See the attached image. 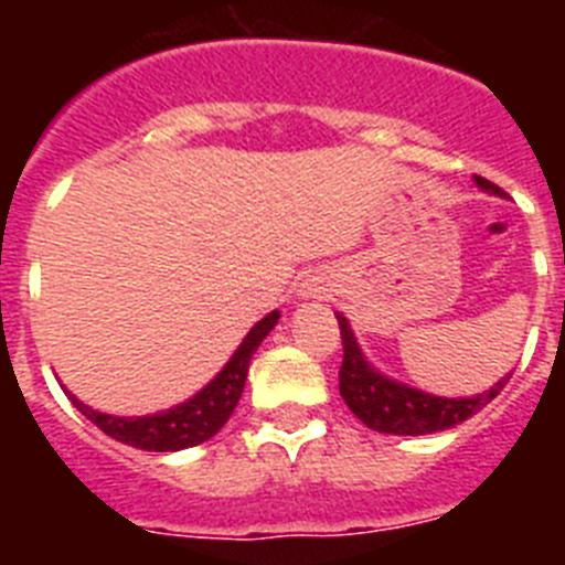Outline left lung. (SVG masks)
<instances>
[{"label": "left lung", "mask_w": 565, "mask_h": 565, "mask_svg": "<svg viewBox=\"0 0 565 565\" xmlns=\"http://www.w3.org/2000/svg\"><path fill=\"white\" fill-rule=\"evenodd\" d=\"M476 183L483 192L503 194V189L495 186V183H489L487 178H478L476 174ZM337 319L339 333H342L339 393H342L344 404L351 407L353 416L376 433L427 436V433L450 430V427H456V424L467 422L469 416H476L478 411H483L503 391V384L509 382V376L501 379L495 387H489V391L469 398H444L416 391V387H407V384L382 376L364 359L362 348H359L356 337H353L351 326H348V319L342 313Z\"/></svg>", "instance_id": "obj_1"}]
</instances>
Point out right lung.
<instances>
[{"instance_id":"obj_1","label":"right lung","mask_w":565,"mask_h":565,"mask_svg":"<svg viewBox=\"0 0 565 565\" xmlns=\"http://www.w3.org/2000/svg\"><path fill=\"white\" fill-rule=\"evenodd\" d=\"M277 319L279 311H271L268 317L259 319L257 326L248 331V337L239 342V348L234 351V356L228 359L226 367H223L201 393H194L189 402L178 404L172 411L138 418L109 416V413H98L93 411V407H87L84 402H78L70 391L64 393H67L70 402L82 411V416H87L89 422L96 424L98 430H104L109 438H115V441L129 444V447H138V450L149 452L186 450V447H194V444L209 441V438L228 422V416H232L234 407H237L239 396H243V387H246L248 362H252L259 342H263V339L268 337V331L277 326Z\"/></svg>"}]
</instances>
